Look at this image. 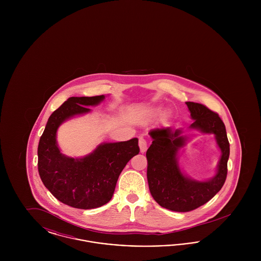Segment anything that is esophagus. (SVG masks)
<instances>
[{"label": "esophagus", "mask_w": 261, "mask_h": 261, "mask_svg": "<svg viewBox=\"0 0 261 261\" xmlns=\"http://www.w3.org/2000/svg\"><path fill=\"white\" fill-rule=\"evenodd\" d=\"M139 147L141 149V152H145L147 149H148V143H147V140L143 137H141L139 139Z\"/></svg>", "instance_id": "esophagus-1"}]
</instances>
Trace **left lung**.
Masks as SVG:
<instances>
[{
  "mask_svg": "<svg viewBox=\"0 0 261 261\" xmlns=\"http://www.w3.org/2000/svg\"><path fill=\"white\" fill-rule=\"evenodd\" d=\"M194 122L190 126L202 133L215 135L222 155L216 175L208 181H195L185 177L177 162V151L184 146L186 137L182 130L171 127L156 128L149 132L152 143L147 150V178L149 192L154 200L166 210L177 212L194 211L211 200L223 187L227 177L230 144L226 128L218 113L205 106L186 101Z\"/></svg>",
  "mask_w": 261,
  "mask_h": 261,
  "instance_id": "1",
  "label": "left lung"
}]
</instances>
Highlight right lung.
Here are the masks:
<instances>
[{
  "instance_id": "obj_1",
  "label": "right lung",
  "mask_w": 261,
  "mask_h": 261,
  "mask_svg": "<svg viewBox=\"0 0 261 261\" xmlns=\"http://www.w3.org/2000/svg\"><path fill=\"white\" fill-rule=\"evenodd\" d=\"M105 96L71 97L50 114L38 145V171L51 195L74 208L91 210L108 203L125 165L139 153L138 139L106 143L87 156H64L57 145V130L69 117L90 112Z\"/></svg>"
}]
</instances>
